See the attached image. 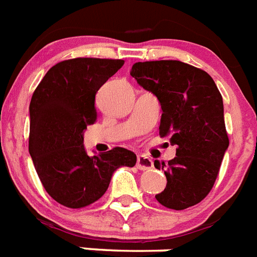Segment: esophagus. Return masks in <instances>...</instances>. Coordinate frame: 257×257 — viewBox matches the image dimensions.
Wrapping results in <instances>:
<instances>
[{"label": "esophagus", "instance_id": "obj_1", "mask_svg": "<svg viewBox=\"0 0 257 257\" xmlns=\"http://www.w3.org/2000/svg\"><path fill=\"white\" fill-rule=\"evenodd\" d=\"M137 169L141 171H149L153 169V161L146 155H139L137 157Z\"/></svg>", "mask_w": 257, "mask_h": 257}]
</instances>
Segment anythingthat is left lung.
Listing matches in <instances>:
<instances>
[{"label": "left lung", "instance_id": "1", "mask_svg": "<svg viewBox=\"0 0 257 257\" xmlns=\"http://www.w3.org/2000/svg\"><path fill=\"white\" fill-rule=\"evenodd\" d=\"M131 75L157 96L159 136L176 146L167 165L154 161L167 179L157 201L175 210L196 205L213 188L228 148L221 92L208 73L176 60L136 62Z\"/></svg>", "mask_w": 257, "mask_h": 257}]
</instances>
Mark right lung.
I'll use <instances>...</instances> for the list:
<instances>
[{
  "label": "right lung",
  "instance_id": "1",
  "mask_svg": "<svg viewBox=\"0 0 257 257\" xmlns=\"http://www.w3.org/2000/svg\"><path fill=\"white\" fill-rule=\"evenodd\" d=\"M122 65L124 60H65L49 69L32 94L30 155L45 191L61 205L95 202L118 167L137 162L124 148L90 157L83 146L87 125L96 121V92Z\"/></svg>",
  "mask_w": 257,
  "mask_h": 257
}]
</instances>
